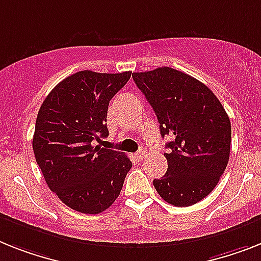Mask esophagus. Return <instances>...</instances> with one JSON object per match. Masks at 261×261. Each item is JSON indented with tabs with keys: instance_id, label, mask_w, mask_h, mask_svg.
I'll return each mask as SVG.
<instances>
[{
	"instance_id": "34e87169",
	"label": "esophagus",
	"mask_w": 261,
	"mask_h": 261,
	"mask_svg": "<svg viewBox=\"0 0 261 261\" xmlns=\"http://www.w3.org/2000/svg\"><path fill=\"white\" fill-rule=\"evenodd\" d=\"M144 152H146V150H144V148H141V150L138 151L137 154H135V156H137V159H139V161H141V159H143Z\"/></svg>"
}]
</instances>
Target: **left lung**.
Here are the masks:
<instances>
[{"label": "left lung", "instance_id": "obj_1", "mask_svg": "<svg viewBox=\"0 0 261 261\" xmlns=\"http://www.w3.org/2000/svg\"><path fill=\"white\" fill-rule=\"evenodd\" d=\"M154 109L161 134L174 141L166 147L167 172L152 185L176 207L204 199L218 185L229 159L231 122L220 100L194 76L172 67L133 74Z\"/></svg>", "mask_w": 261, "mask_h": 261}]
</instances>
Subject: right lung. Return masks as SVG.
I'll return each mask as SVG.
<instances>
[{"mask_svg": "<svg viewBox=\"0 0 261 261\" xmlns=\"http://www.w3.org/2000/svg\"><path fill=\"white\" fill-rule=\"evenodd\" d=\"M130 76L131 71H78L41 105L33 137L37 164L50 190L71 210L95 215L109 208L133 167L122 152L94 146L109 135V103Z\"/></svg>", "mask_w": 261, "mask_h": 261, "instance_id": "1", "label": "right lung"}]
</instances>
